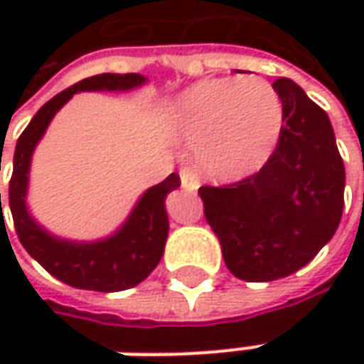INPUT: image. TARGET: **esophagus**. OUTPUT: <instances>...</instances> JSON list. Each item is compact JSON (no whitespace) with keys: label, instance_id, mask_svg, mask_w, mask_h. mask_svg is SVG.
<instances>
[{"label":"esophagus","instance_id":"1","mask_svg":"<svg viewBox=\"0 0 364 364\" xmlns=\"http://www.w3.org/2000/svg\"><path fill=\"white\" fill-rule=\"evenodd\" d=\"M180 182H182V188L188 190V192H194V190L198 188V178L194 174V170L188 168V166L180 168Z\"/></svg>","mask_w":364,"mask_h":364}]
</instances>
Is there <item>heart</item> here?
Returning a JSON list of instances; mask_svg holds the SVG:
<instances>
[{
	"instance_id": "1",
	"label": "heart",
	"mask_w": 364,
	"mask_h": 364,
	"mask_svg": "<svg viewBox=\"0 0 364 364\" xmlns=\"http://www.w3.org/2000/svg\"><path fill=\"white\" fill-rule=\"evenodd\" d=\"M176 133L196 141L203 168L217 178L249 174L265 160L282 127V101L259 77L204 78L170 107Z\"/></svg>"
}]
</instances>
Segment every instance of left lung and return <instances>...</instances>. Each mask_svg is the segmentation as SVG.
<instances>
[{"label":"left lung","mask_w":364,"mask_h":364,"mask_svg":"<svg viewBox=\"0 0 364 364\" xmlns=\"http://www.w3.org/2000/svg\"><path fill=\"white\" fill-rule=\"evenodd\" d=\"M273 89L284 123L269 160L239 182L198 188L223 259L245 282L301 269L343 217L344 164L326 111L289 78H277Z\"/></svg>","instance_id":"1"}]
</instances>
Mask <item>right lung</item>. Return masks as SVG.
<instances>
[{"label": "right lung", "mask_w": 364, "mask_h": 364, "mask_svg": "<svg viewBox=\"0 0 364 364\" xmlns=\"http://www.w3.org/2000/svg\"><path fill=\"white\" fill-rule=\"evenodd\" d=\"M141 75H95L52 97L21 132L14 154L9 180V210L23 249L56 279L78 289L121 291L137 286L156 269L168 239V213L164 200L180 186V176L170 174L137 200L129 218L113 237L95 243H75L52 237L26 208L28 172L36 144L44 135L56 111L78 91H129L144 85ZM1 206V194H0Z\"/></svg>", "instance_id": "right-lung-1"}]
</instances>
